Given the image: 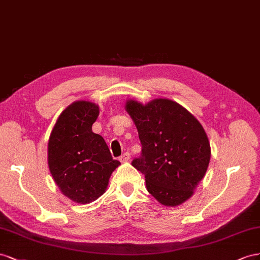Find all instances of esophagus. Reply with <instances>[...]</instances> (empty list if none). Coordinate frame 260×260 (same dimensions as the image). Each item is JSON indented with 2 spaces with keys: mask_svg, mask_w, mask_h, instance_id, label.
<instances>
[{
  "mask_svg": "<svg viewBox=\"0 0 260 260\" xmlns=\"http://www.w3.org/2000/svg\"><path fill=\"white\" fill-rule=\"evenodd\" d=\"M131 159V153L129 152H125L120 157L121 162H127Z\"/></svg>",
  "mask_w": 260,
  "mask_h": 260,
  "instance_id": "esophagus-1",
  "label": "esophagus"
}]
</instances>
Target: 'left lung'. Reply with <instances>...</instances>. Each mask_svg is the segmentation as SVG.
<instances>
[{
	"label": "left lung",
	"instance_id": "8db88e82",
	"mask_svg": "<svg viewBox=\"0 0 260 260\" xmlns=\"http://www.w3.org/2000/svg\"><path fill=\"white\" fill-rule=\"evenodd\" d=\"M125 109L142 143V155L132 166L145 175L147 190L168 207L186 202L210 161V144L202 124L169 99H154L147 105L127 100Z\"/></svg>",
	"mask_w": 260,
	"mask_h": 260
}]
</instances>
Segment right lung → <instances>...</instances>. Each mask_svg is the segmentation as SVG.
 Wrapping results in <instances>:
<instances>
[{
  "instance_id": "obj_1",
  "label": "right lung",
  "mask_w": 260,
  "mask_h": 260,
  "mask_svg": "<svg viewBox=\"0 0 260 260\" xmlns=\"http://www.w3.org/2000/svg\"><path fill=\"white\" fill-rule=\"evenodd\" d=\"M98 115L95 103L75 101L58 116L49 138L48 165L53 180L66 197L81 205L105 194L111 174L121 165L103 137L91 129Z\"/></svg>"
}]
</instances>
